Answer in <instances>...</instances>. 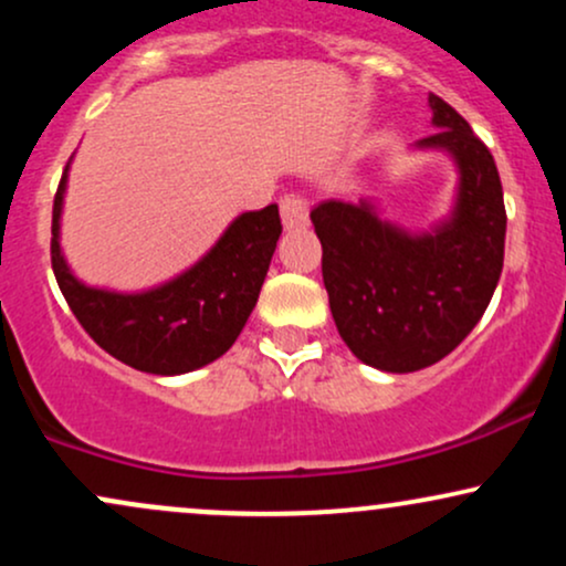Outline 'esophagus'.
<instances>
[{
	"label": "esophagus",
	"instance_id": "esophagus-1",
	"mask_svg": "<svg viewBox=\"0 0 566 566\" xmlns=\"http://www.w3.org/2000/svg\"><path fill=\"white\" fill-rule=\"evenodd\" d=\"M279 212H282L284 229H305L308 226V201L301 193H284L279 201Z\"/></svg>",
	"mask_w": 566,
	"mask_h": 566
}]
</instances>
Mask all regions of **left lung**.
<instances>
[{
  "mask_svg": "<svg viewBox=\"0 0 566 566\" xmlns=\"http://www.w3.org/2000/svg\"><path fill=\"white\" fill-rule=\"evenodd\" d=\"M428 106L437 133L415 148L447 151L458 167L450 218L409 233L367 199H327L311 210L337 333L356 359L382 373H415L458 348L503 271L505 205L495 159L450 103L431 93Z\"/></svg>",
  "mask_w": 566,
  "mask_h": 566,
  "instance_id": "8db88e82",
  "label": "left lung"
}]
</instances>
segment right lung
I'll return each instance as SVG.
<instances>
[{
    "label": "right lung",
    "mask_w": 566,
    "mask_h": 566,
    "mask_svg": "<svg viewBox=\"0 0 566 566\" xmlns=\"http://www.w3.org/2000/svg\"><path fill=\"white\" fill-rule=\"evenodd\" d=\"M69 165L53 205V271L69 308L114 359L151 375H184L233 346L269 274L282 220L279 207L239 216L191 269L146 292L87 287L61 252V212Z\"/></svg>",
    "instance_id": "right-lung-1"
}]
</instances>
